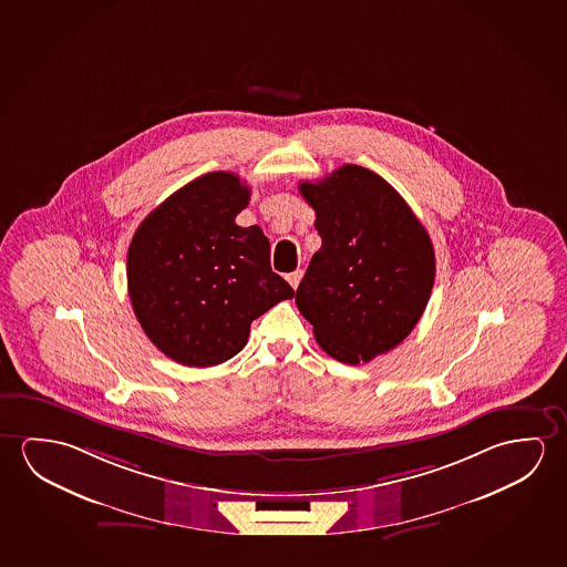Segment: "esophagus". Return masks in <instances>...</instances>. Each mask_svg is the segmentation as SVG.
Masks as SVG:
<instances>
[{
  "mask_svg": "<svg viewBox=\"0 0 567 567\" xmlns=\"http://www.w3.org/2000/svg\"><path fill=\"white\" fill-rule=\"evenodd\" d=\"M300 279H302V270H295V272L287 275L288 285L292 288H297L300 285Z\"/></svg>",
  "mask_w": 567,
  "mask_h": 567,
  "instance_id": "esophagus-1",
  "label": "esophagus"
}]
</instances>
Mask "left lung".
<instances>
[{"label":"left lung","mask_w":567,"mask_h":567,"mask_svg":"<svg viewBox=\"0 0 567 567\" xmlns=\"http://www.w3.org/2000/svg\"><path fill=\"white\" fill-rule=\"evenodd\" d=\"M298 190L322 237L297 288L320 348L348 365L396 348L426 310L436 255L401 194L373 171L343 165Z\"/></svg>","instance_id":"8db88e82"}]
</instances>
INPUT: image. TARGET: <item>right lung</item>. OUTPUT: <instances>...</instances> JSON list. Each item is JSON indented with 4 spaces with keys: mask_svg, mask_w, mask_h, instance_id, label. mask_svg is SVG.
Here are the masks:
<instances>
[{
    "mask_svg": "<svg viewBox=\"0 0 567 567\" xmlns=\"http://www.w3.org/2000/svg\"><path fill=\"white\" fill-rule=\"evenodd\" d=\"M251 190L208 173L141 221L127 251V288L141 328L166 358L209 367L237 355L255 318L295 290L270 269L261 227H239Z\"/></svg>",
    "mask_w": 567,
    "mask_h": 567,
    "instance_id": "add662e5",
    "label": "right lung"
}]
</instances>
